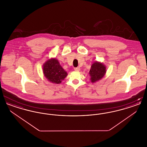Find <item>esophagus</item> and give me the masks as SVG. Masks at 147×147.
Returning <instances> with one entry per match:
<instances>
[{"label": "esophagus", "instance_id": "obj_1", "mask_svg": "<svg viewBox=\"0 0 147 147\" xmlns=\"http://www.w3.org/2000/svg\"><path fill=\"white\" fill-rule=\"evenodd\" d=\"M74 70L76 71H79L80 70V67H76V68H74Z\"/></svg>", "mask_w": 147, "mask_h": 147}]
</instances>
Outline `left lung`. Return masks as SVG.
<instances>
[{"mask_svg":"<svg viewBox=\"0 0 147 147\" xmlns=\"http://www.w3.org/2000/svg\"><path fill=\"white\" fill-rule=\"evenodd\" d=\"M106 73V67L102 63L95 62L91 65L89 74L91 82L95 83L102 78Z\"/></svg>","mask_w":147,"mask_h":147,"instance_id":"1","label":"left lung"}]
</instances>
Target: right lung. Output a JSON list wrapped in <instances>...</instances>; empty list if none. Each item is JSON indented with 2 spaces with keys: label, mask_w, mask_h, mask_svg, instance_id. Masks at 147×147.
<instances>
[{
  "label": "right lung",
  "mask_w": 147,
  "mask_h": 147,
  "mask_svg": "<svg viewBox=\"0 0 147 147\" xmlns=\"http://www.w3.org/2000/svg\"><path fill=\"white\" fill-rule=\"evenodd\" d=\"M43 71L44 76L49 82L55 84L61 83L67 76V72L55 58L49 59L44 64Z\"/></svg>",
  "instance_id": "add662e5"
}]
</instances>
